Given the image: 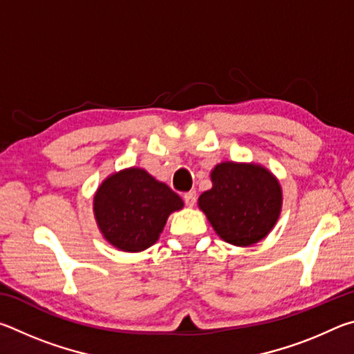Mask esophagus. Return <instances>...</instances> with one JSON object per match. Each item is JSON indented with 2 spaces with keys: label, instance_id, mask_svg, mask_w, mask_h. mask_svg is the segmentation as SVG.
Listing matches in <instances>:
<instances>
[{
  "label": "esophagus",
  "instance_id": "1",
  "mask_svg": "<svg viewBox=\"0 0 354 354\" xmlns=\"http://www.w3.org/2000/svg\"><path fill=\"white\" fill-rule=\"evenodd\" d=\"M183 198H184V201H185V205H187V206H194L195 201H196V192H195V190L185 192Z\"/></svg>",
  "mask_w": 354,
  "mask_h": 354
}]
</instances>
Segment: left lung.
Here are the masks:
<instances>
[{
    "label": "left lung",
    "instance_id": "1",
    "mask_svg": "<svg viewBox=\"0 0 354 354\" xmlns=\"http://www.w3.org/2000/svg\"><path fill=\"white\" fill-rule=\"evenodd\" d=\"M212 189L198 206L225 242L250 247L273 230L283 206L278 179L256 164L221 162L211 171Z\"/></svg>",
    "mask_w": 354,
    "mask_h": 354
}]
</instances>
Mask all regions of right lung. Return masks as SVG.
I'll list each match as a JSON object with an SVG mask.
<instances>
[{"label": "right lung", "mask_w": 354, "mask_h": 354, "mask_svg": "<svg viewBox=\"0 0 354 354\" xmlns=\"http://www.w3.org/2000/svg\"><path fill=\"white\" fill-rule=\"evenodd\" d=\"M183 206V200L169 185L136 167L106 178L93 198L101 234L113 247L128 253L156 243L169 215Z\"/></svg>", "instance_id": "obj_1"}]
</instances>
